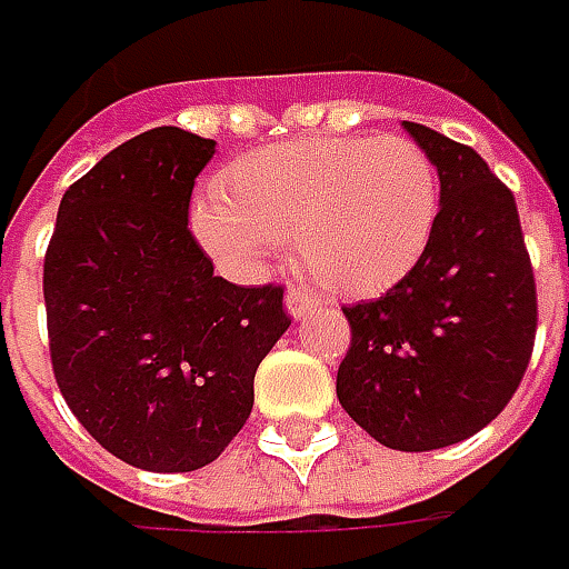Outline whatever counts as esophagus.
Listing matches in <instances>:
<instances>
[{"label":"esophagus","mask_w":569,"mask_h":569,"mask_svg":"<svg viewBox=\"0 0 569 569\" xmlns=\"http://www.w3.org/2000/svg\"><path fill=\"white\" fill-rule=\"evenodd\" d=\"M317 303V297L310 295L307 288H300V284H288V291H284V310L291 313L295 319H300L310 307Z\"/></svg>","instance_id":"esophagus-1"}]
</instances>
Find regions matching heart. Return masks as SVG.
<instances>
[{
    "label": "heart",
    "instance_id": "b5f03b06",
    "mask_svg": "<svg viewBox=\"0 0 569 569\" xmlns=\"http://www.w3.org/2000/svg\"><path fill=\"white\" fill-rule=\"evenodd\" d=\"M440 218V173L408 136H313L233 161L218 196L192 208V233L233 272H256L278 243L339 295L399 281Z\"/></svg>",
    "mask_w": 569,
    "mask_h": 569
}]
</instances>
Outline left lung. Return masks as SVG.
I'll list each match as a JSON object with an SVG mask.
<instances>
[{
    "label": "left lung",
    "instance_id": "1",
    "mask_svg": "<svg viewBox=\"0 0 569 569\" xmlns=\"http://www.w3.org/2000/svg\"><path fill=\"white\" fill-rule=\"evenodd\" d=\"M405 129L437 164L440 218L399 284L341 307L351 345L336 392L377 443L427 452L478 433L513 399L538 300L513 192L469 144Z\"/></svg>",
    "mask_w": 569,
    "mask_h": 569
}]
</instances>
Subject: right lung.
Returning a JSON list of instances; mask_svg holds the SVG:
<instances>
[{"instance_id": "1", "label": "right lung", "mask_w": 569, "mask_h": 569, "mask_svg": "<svg viewBox=\"0 0 569 569\" xmlns=\"http://www.w3.org/2000/svg\"><path fill=\"white\" fill-rule=\"evenodd\" d=\"M214 142L158 126L66 189L43 256L50 361L81 427L144 471L214 462L291 317L281 284H230L189 224Z\"/></svg>"}]
</instances>
